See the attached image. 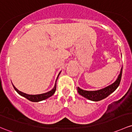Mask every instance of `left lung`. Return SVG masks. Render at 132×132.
<instances>
[{"instance_id":"obj_1","label":"left lung","mask_w":132,"mask_h":132,"mask_svg":"<svg viewBox=\"0 0 132 132\" xmlns=\"http://www.w3.org/2000/svg\"><path fill=\"white\" fill-rule=\"evenodd\" d=\"M122 70H123V67L120 71V75L118 77L117 79L112 84L109 85L108 87L105 88H102V89L98 90H94V91H88L85 90L81 89V88L77 87L78 92L79 93L80 95L81 96L84 97L86 99L90 100L92 101H99L101 100L105 99L107 97L109 96L111 94L115 91V90L118 88L119 85L120 84L122 76Z\"/></svg>"}]
</instances>
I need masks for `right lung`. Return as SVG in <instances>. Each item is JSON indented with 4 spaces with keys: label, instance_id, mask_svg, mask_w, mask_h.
I'll list each match as a JSON object with an SVG mask.
<instances>
[{
    "label": "right lung",
    "instance_id": "1",
    "mask_svg": "<svg viewBox=\"0 0 132 132\" xmlns=\"http://www.w3.org/2000/svg\"><path fill=\"white\" fill-rule=\"evenodd\" d=\"M61 72V71L59 72V75H58L57 77V79H56V80H55V85H54V88H52L51 90L48 91L46 93H44V94H37V95H30V94H25V93L19 91V90H18L17 88H16V87L14 86L13 84H12V86H13V87H14V88L15 90L18 93L19 95H21V96H23V97H24L26 98V99H27L28 100L31 101V102H39V101H44V100L48 99V97H51L52 95H53L54 94L55 92V90H56L57 80V78H58V77H59V75H60Z\"/></svg>",
    "mask_w": 132,
    "mask_h": 132
}]
</instances>
